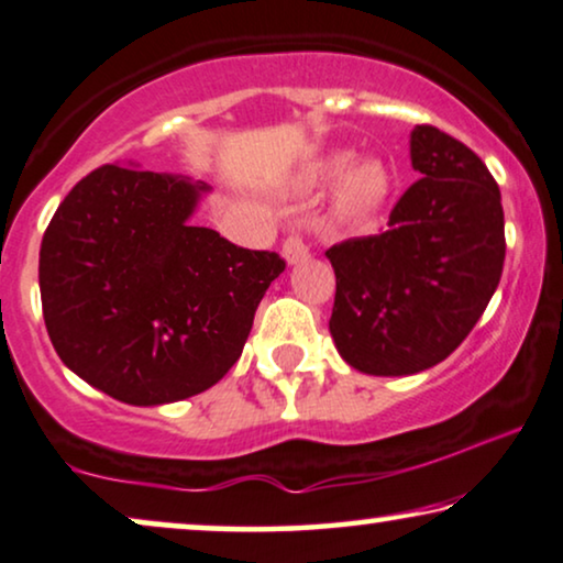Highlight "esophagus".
<instances>
[{"label":"esophagus","mask_w":563,"mask_h":563,"mask_svg":"<svg viewBox=\"0 0 563 563\" xmlns=\"http://www.w3.org/2000/svg\"><path fill=\"white\" fill-rule=\"evenodd\" d=\"M283 257H286L288 265H298V262L309 257V244H306L301 236H288L286 242H283Z\"/></svg>","instance_id":"obj_1"}]
</instances>
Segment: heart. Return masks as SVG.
<instances>
[{
	"instance_id": "heart-1",
	"label": "heart",
	"mask_w": 563,
	"mask_h": 563,
	"mask_svg": "<svg viewBox=\"0 0 563 563\" xmlns=\"http://www.w3.org/2000/svg\"><path fill=\"white\" fill-rule=\"evenodd\" d=\"M324 177L340 179L336 211L347 221H371L394 195V175L380 159H365L352 167L350 154H332L324 162Z\"/></svg>"
}]
</instances>
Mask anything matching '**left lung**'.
<instances>
[{"instance_id": "obj_1", "label": "left lung", "mask_w": 563, "mask_h": 563, "mask_svg": "<svg viewBox=\"0 0 563 563\" xmlns=\"http://www.w3.org/2000/svg\"><path fill=\"white\" fill-rule=\"evenodd\" d=\"M417 179L388 229L327 250L336 275L329 332L368 376H411L443 363L489 306L505 265V211L486 164L459 139L417 125Z\"/></svg>"}]
</instances>
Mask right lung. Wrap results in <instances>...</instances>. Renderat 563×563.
Here are the masks:
<instances>
[{
	"instance_id": "right-lung-1",
	"label": "right lung",
	"mask_w": 563,
	"mask_h": 563,
	"mask_svg": "<svg viewBox=\"0 0 563 563\" xmlns=\"http://www.w3.org/2000/svg\"><path fill=\"white\" fill-rule=\"evenodd\" d=\"M203 183L104 167L66 195L41 242L43 319L69 371L112 399L159 407L227 376L286 269L192 227Z\"/></svg>"
}]
</instances>
